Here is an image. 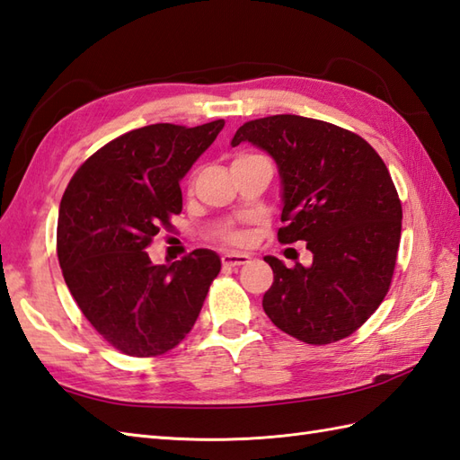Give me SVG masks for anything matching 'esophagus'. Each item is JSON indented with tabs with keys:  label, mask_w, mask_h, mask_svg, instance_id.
<instances>
[{
	"label": "esophagus",
	"mask_w": 460,
	"mask_h": 460,
	"mask_svg": "<svg viewBox=\"0 0 460 460\" xmlns=\"http://www.w3.org/2000/svg\"><path fill=\"white\" fill-rule=\"evenodd\" d=\"M252 258L248 253H236V252H228L222 256V265L224 268H240V265L248 263Z\"/></svg>",
	"instance_id": "obj_1"
}]
</instances>
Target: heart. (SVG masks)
Returning a JSON list of instances; mask_svg holds the SVG:
<instances>
[{
  "label": "heart",
  "instance_id": "b5f03b06",
  "mask_svg": "<svg viewBox=\"0 0 460 460\" xmlns=\"http://www.w3.org/2000/svg\"><path fill=\"white\" fill-rule=\"evenodd\" d=\"M243 157H246V155H243ZM224 238H226L232 243H246V240H248L246 234H243V232H228V234H224Z\"/></svg>",
  "mask_w": 460,
  "mask_h": 460
}]
</instances>
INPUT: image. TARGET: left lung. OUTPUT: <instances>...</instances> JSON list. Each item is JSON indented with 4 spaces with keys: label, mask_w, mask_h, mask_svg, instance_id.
I'll use <instances>...</instances> for the list:
<instances>
[{
    "label": "left lung",
    "mask_w": 460,
    "mask_h": 460,
    "mask_svg": "<svg viewBox=\"0 0 460 460\" xmlns=\"http://www.w3.org/2000/svg\"><path fill=\"white\" fill-rule=\"evenodd\" d=\"M270 153L281 179V243L307 242L313 263L265 256L271 323L307 344L350 336L380 307L402 238V202L385 163L349 129L293 114L252 119L232 137Z\"/></svg>",
    "instance_id": "left-lung-1"
}]
</instances>
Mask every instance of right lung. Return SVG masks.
Returning <instances> with one entry per match:
<instances>
[{"mask_svg": "<svg viewBox=\"0 0 460 460\" xmlns=\"http://www.w3.org/2000/svg\"><path fill=\"white\" fill-rule=\"evenodd\" d=\"M222 128L217 119L128 131L83 163L60 200L57 253L68 291L128 356H157L185 339L220 271L212 250L155 265L146 248L182 210L181 179Z\"/></svg>", "mask_w": 460, "mask_h": 460, "instance_id": "obj_1", "label": "right lung"}]
</instances>
